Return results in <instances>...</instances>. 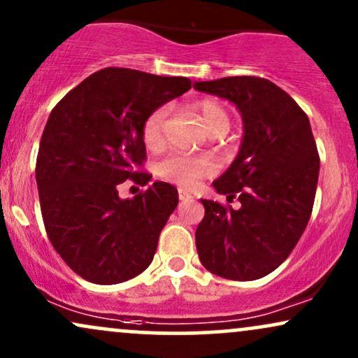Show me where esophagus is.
I'll use <instances>...</instances> for the list:
<instances>
[{"label":"esophagus","mask_w":358,"mask_h":358,"mask_svg":"<svg viewBox=\"0 0 358 358\" xmlns=\"http://www.w3.org/2000/svg\"><path fill=\"white\" fill-rule=\"evenodd\" d=\"M179 199L180 201H191L192 199V194L189 191H186V189H179Z\"/></svg>","instance_id":"1"}]
</instances>
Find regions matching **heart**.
Returning a JSON list of instances; mask_svg holds the SVG:
<instances>
[{"mask_svg":"<svg viewBox=\"0 0 358 358\" xmlns=\"http://www.w3.org/2000/svg\"><path fill=\"white\" fill-rule=\"evenodd\" d=\"M192 108L203 122L209 136L216 132L224 134L229 129V113L217 100L203 99L192 105ZM167 113H169V108L159 107L145 119L144 127H142V137H144V144L149 149H157L162 145L164 124H166ZM214 172H216L214 162L209 157H203V155L172 154L159 164L161 178L184 187L196 186L197 180L209 178Z\"/></svg>","mask_w":358,"mask_h":358,"instance_id":"obj_1","label":"heart"}]
</instances>
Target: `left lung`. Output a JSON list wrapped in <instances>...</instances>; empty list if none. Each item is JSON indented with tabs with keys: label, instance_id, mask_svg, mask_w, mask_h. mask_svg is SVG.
<instances>
[{
	"label": "left lung",
	"instance_id": "8db88e82",
	"mask_svg": "<svg viewBox=\"0 0 358 358\" xmlns=\"http://www.w3.org/2000/svg\"><path fill=\"white\" fill-rule=\"evenodd\" d=\"M194 88L236 105L245 132L236 159L213 182L228 201L236 196L239 208L201 199L197 255L221 278H263L288 258L312 214L320 157L310 120L266 78L226 77Z\"/></svg>",
	"mask_w": 358,
	"mask_h": 358
}]
</instances>
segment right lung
<instances>
[{"label":"right lung","instance_id":"obj_1","mask_svg":"<svg viewBox=\"0 0 358 358\" xmlns=\"http://www.w3.org/2000/svg\"><path fill=\"white\" fill-rule=\"evenodd\" d=\"M189 88L186 77L103 69L50 113L36 159L41 216L57 253L83 280L122 283L152 263L178 189L157 180L122 199L119 187L152 178L136 171L145 159L144 122Z\"/></svg>","mask_w":358,"mask_h":358}]
</instances>
